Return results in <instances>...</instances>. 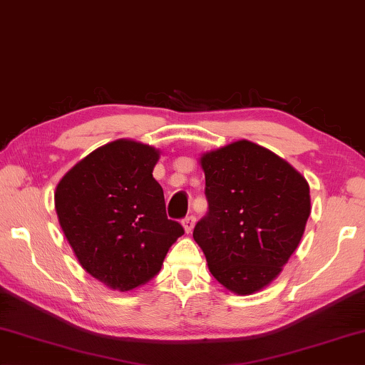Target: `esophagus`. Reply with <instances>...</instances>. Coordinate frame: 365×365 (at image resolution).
<instances>
[{
  "label": "esophagus",
  "mask_w": 365,
  "mask_h": 365,
  "mask_svg": "<svg viewBox=\"0 0 365 365\" xmlns=\"http://www.w3.org/2000/svg\"><path fill=\"white\" fill-rule=\"evenodd\" d=\"M182 225H183V227H185V231H187V232L190 234V232L192 231V227H195V225H196V217L190 215V217H187V218H183Z\"/></svg>",
  "instance_id": "obj_1"
}]
</instances>
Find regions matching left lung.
<instances>
[{
    "instance_id": "obj_1",
    "label": "left lung",
    "mask_w": 365,
    "mask_h": 365,
    "mask_svg": "<svg viewBox=\"0 0 365 365\" xmlns=\"http://www.w3.org/2000/svg\"><path fill=\"white\" fill-rule=\"evenodd\" d=\"M209 212L192 237L209 270L235 294H253L282 272L310 217V187L302 174L250 140L201 156Z\"/></svg>"
}]
</instances>
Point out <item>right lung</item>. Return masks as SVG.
Masks as SVG:
<instances>
[{"label":"right lung","instance_id":"add662e5","mask_svg":"<svg viewBox=\"0 0 365 365\" xmlns=\"http://www.w3.org/2000/svg\"><path fill=\"white\" fill-rule=\"evenodd\" d=\"M160 150L130 139L96 148L56 185L55 210L81 266L106 287L130 291L160 272L183 227L166 215L153 178Z\"/></svg>","mask_w":365,"mask_h":365}]
</instances>
